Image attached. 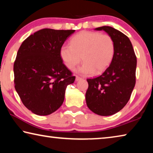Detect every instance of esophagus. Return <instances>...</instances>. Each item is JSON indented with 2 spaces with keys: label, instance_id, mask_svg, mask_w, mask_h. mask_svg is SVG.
I'll return each instance as SVG.
<instances>
[{
  "label": "esophagus",
  "instance_id": "esophagus-1",
  "mask_svg": "<svg viewBox=\"0 0 153 153\" xmlns=\"http://www.w3.org/2000/svg\"><path fill=\"white\" fill-rule=\"evenodd\" d=\"M81 79H82V77H80L79 76H76V82H78V81H79V80H81Z\"/></svg>",
  "mask_w": 153,
  "mask_h": 153
}]
</instances>
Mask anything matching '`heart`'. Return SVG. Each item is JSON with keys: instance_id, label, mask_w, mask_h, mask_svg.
I'll use <instances>...</instances> for the list:
<instances>
[{"instance_id": "obj_1", "label": "heart", "mask_w": 153, "mask_h": 153, "mask_svg": "<svg viewBox=\"0 0 153 153\" xmlns=\"http://www.w3.org/2000/svg\"><path fill=\"white\" fill-rule=\"evenodd\" d=\"M71 45L61 46L59 55L65 65L74 69L82 61L77 69L79 74L89 76L102 73L109 66L115 54V44L109 35L83 31L71 38Z\"/></svg>"}]
</instances>
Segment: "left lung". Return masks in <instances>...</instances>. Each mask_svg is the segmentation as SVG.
Listing matches in <instances>:
<instances>
[{"instance_id":"obj_1","label":"left lung","mask_w":153,"mask_h":153,"mask_svg":"<svg viewBox=\"0 0 153 153\" xmlns=\"http://www.w3.org/2000/svg\"><path fill=\"white\" fill-rule=\"evenodd\" d=\"M113 38L115 54L110 65L102 75L88 79L86 93L88 107L93 113L109 116L125 107L136 84V56L128 36L110 26L95 28Z\"/></svg>"}]
</instances>
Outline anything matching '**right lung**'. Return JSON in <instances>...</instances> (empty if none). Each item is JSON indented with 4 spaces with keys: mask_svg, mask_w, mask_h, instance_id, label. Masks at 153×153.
<instances>
[{
    "mask_svg": "<svg viewBox=\"0 0 153 153\" xmlns=\"http://www.w3.org/2000/svg\"><path fill=\"white\" fill-rule=\"evenodd\" d=\"M75 30H40L27 38L18 50L15 88L25 107L38 115H48L63 104L67 86L76 77L63 63L61 46Z\"/></svg>",
    "mask_w": 153,
    "mask_h": 153,
    "instance_id": "1",
    "label": "right lung"
}]
</instances>
